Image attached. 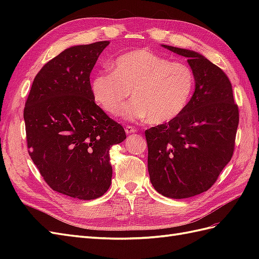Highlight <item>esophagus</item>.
Returning a JSON list of instances; mask_svg holds the SVG:
<instances>
[{"mask_svg":"<svg viewBox=\"0 0 259 259\" xmlns=\"http://www.w3.org/2000/svg\"><path fill=\"white\" fill-rule=\"evenodd\" d=\"M124 131H125V134H126V135H131V134L136 133L137 129H136V128H134L133 125H126V126H125V129H124Z\"/></svg>","mask_w":259,"mask_h":259,"instance_id":"1","label":"esophagus"}]
</instances>
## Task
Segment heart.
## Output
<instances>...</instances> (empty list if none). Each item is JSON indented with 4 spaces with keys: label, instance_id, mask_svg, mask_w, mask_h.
Masks as SVG:
<instances>
[{
    "label": "heart",
    "instance_id": "heart-1",
    "mask_svg": "<svg viewBox=\"0 0 259 259\" xmlns=\"http://www.w3.org/2000/svg\"><path fill=\"white\" fill-rule=\"evenodd\" d=\"M111 71L93 76L91 93L104 111L115 115L125 104L123 118L146 119L151 124L176 119L188 106L195 89V74L189 65L153 52L137 49L110 63Z\"/></svg>",
    "mask_w": 259,
    "mask_h": 259
}]
</instances>
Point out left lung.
<instances>
[{
	"mask_svg": "<svg viewBox=\"0 0 259 259\" xmlns=\"http://www.w3.org/2000/svg\"><path fill=\"white\" fill-rule=\"evenodd\" d=\"M161 47L188 59L195 91L177 118L146 130L148 171L159 194L184 199L207 191L230 161L239 113L221 68L196 51Z\"/></svg>",
	"mask_w": 259,
	"mask_h": 259,
	"instance_id": "obj_1",
	"label": "left lung"
}]
</instances>
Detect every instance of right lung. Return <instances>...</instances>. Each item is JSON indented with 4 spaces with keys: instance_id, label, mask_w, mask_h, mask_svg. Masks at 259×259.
<instances>
[{
    "instance_id": "add662e5",
    "label": "right lung",
    "mask_w": 259,
    "mask_h": 259,
    "mask_svg": "<svg viewBox=\"0 0 259 259\" xmlns=\"http://www.w3.org/2000/svg\"><path fill=\"white\" fill-rule=\"evenodd\" d=\"M109 43L73 46L50 60L34 78L24 108L27 148L43 179L81 200L107 192L109 150L126 138L91 93L90 73Z\"/></svg>"
}]
</instances>
